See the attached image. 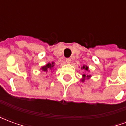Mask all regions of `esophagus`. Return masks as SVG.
Wrapping results in <instances>:
<instances>
[{"label":"esophagus","mask_w":126,"mask_h":126,"mask_svg":"<svg viewBox=\"0 0 126 126\" xmlns=\"http://www.w3.org/2000/svg\"><path fill=\"white\" fill-rule=\"evenodd\" d=\"M66 62H67V63H70V62H71V59H70V58H67V59H66Z\"/></svg>","instance_id":"1"}]
</instances>
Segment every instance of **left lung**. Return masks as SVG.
I'll return each instance as SVG.
<instances>
[{"instance_id": "8db88e82", "label": "left lung", "mask_w": 126, "mask_h": 126, "mask_svg": "<svg viewBox=\"0 0 126 126\" xmlns=\"http://www.w3.org/2000/svg\"><path fill=\"white\" fill-rule=\"evenodd\" d=\"M82 69H85L86 71H88V66H86V65L83 66V67H82ZM82 76H83V79H82V81H84L86 78H89L90 77V76H86L85 74H84V75H83Z\"/></svg>"}]
</instances>
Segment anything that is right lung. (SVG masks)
Wrapping results in <instances>:
<instances>
[{"instance_id":"right-lung-1","label":"right lung","mask_w":126,"mask_h":126,"mask_svg":"<svg viewBox=\"0 0 126 126\" xmlns=\"http://www.w3.org/2000/svg\"><path fill=\"white\" fill-rule=\"evenodd\" d=\"M55 66V63L52 62V63H47L46 65L43 66V67H42L41 69L43 71H45V72H47L48 71H49V70H51L52 69H53V67Z\"/></svg>"}]
</instances>
